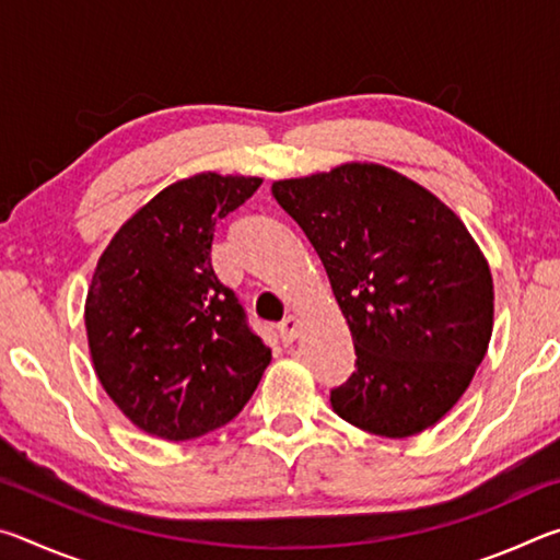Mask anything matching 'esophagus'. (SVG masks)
I'll return each instance as SVG.
<instances>
[{
	"instance_id": "1",
	"label": "esophagus",
	"mask_w": 560,
	"mask_h": 560,
	"mask_svg": "<svg viewBox=\"0 0 560 560\" xmlns=\"http://www.w3.org/2000/svg\"><path fill=\"white\" fill-rule=\"evenodd\" d=\"M277 334H279V338H281V343H293V340H296V336H299V318L296 316H287L281 320V324L277 326Z\"/></svg>"
}]
</instances>
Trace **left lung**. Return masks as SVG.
I'll return each instance as SVG.
<instances>
[{
    "instance_id": "obj_1",
    "label": "left lung",
    "mask_w": 560,
    "mask_h": 560,
    "mask_svg": "<svg viewBox=\"0 0 560 560\" xmlns=\"http://www.w3.org/2000/svg\"><path fill=\"white\" fill-rule=\"evenodd\" d=\"M271 195L314 244L353 336L355 371L330 390L336 415L393 440L440 422L494 326V281L467 226L375 163L279 179Z\"/></svg>"
}]
</instances>
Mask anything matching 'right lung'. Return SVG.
Returning <instances> with one entry per match:
<instances>
[{
	"label": "right lung",
	"mask_w": 560,
	"mask_h": 560,
	"mask_svg": "<svg viewBox=\"0 0 560 560\" xmlns=\"http://www.w3.org/2000/svg\"><path fill=\"white\" fill-rule=\"evenodd\" d=\"M259 185L217 173L177 179L120 226L93 271V368L118 410L160 440H195L234 420L271 363L210 259L217 220Z\"/></svg>",
	"instance_id": "add662e5"
}]
</instances>
